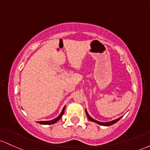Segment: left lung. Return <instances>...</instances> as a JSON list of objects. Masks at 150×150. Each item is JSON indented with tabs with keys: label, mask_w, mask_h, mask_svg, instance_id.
<instances>
[{
	"label": "left lung",
	"mask_w": 150,
	"mask_h": 150,
	"mask_svg": "<svg viewBox=\"0 0 150 150\" xmlns=\"http://www.w3.org/2000/svg\"><path fill=\"white\" fill-rule=\"evenodd\" d=\"M85 112H86V113H87V117H88V119H89V120H91V121H92V122H94V123H98V124H99V125H105V126H110V125H111L114 124V123H116V122H118V120H119L120 119V118H121V117H120V118H117V119H116V120H112V121L106 122V123H102V122L97 121V120H94V118H92V117L89 116V114H88V113L87 112V111H86V110H85Z\"/></svg>",
	"instance_id": "8db88e82"
}]
</instances>
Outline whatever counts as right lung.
<instances>
[{"mask_svg":"<svg viewBox=\"0 0 150 150\" xmlns=\"http://www.w3.org/2000/svg\"><path fill=\"white\" fill-rule=\"evenodd\" d=\"M65 108V106H64V107H63V110H62V112L61 113V114H60L59 116L57 117V118H55V119L51 120H48V121H38L37 123H40V124H43V125H50V124H53V123H56V122H57L58 120L61 118V116H63V113H64Z\"/></svg>","mask_w":150,"mask_h":150,"instance_id":"obj_1","label":"right lung"}]
</instances>
